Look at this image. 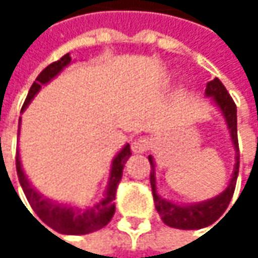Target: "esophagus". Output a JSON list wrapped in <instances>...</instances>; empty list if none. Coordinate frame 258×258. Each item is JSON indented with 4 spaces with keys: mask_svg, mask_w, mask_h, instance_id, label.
Instances as JSON below:
<instances>
[{
    "mask_svg": "<svg viewBox=\"0 0 258 258\" xmlns=\"http://www.w3.org/2000/svg\"><path fill=\"white\" fill-rule=\"evenodd\" d=\"M149 145H151V142H149L148 137H139L131 143V149L136 154H143V152H146L149 149Z\"/></svg>",
    "mask_w": 258,
    "mask_h": 258,
    "instance_id": "34e87169",
    "label": "esophagus"
}]
</instances>
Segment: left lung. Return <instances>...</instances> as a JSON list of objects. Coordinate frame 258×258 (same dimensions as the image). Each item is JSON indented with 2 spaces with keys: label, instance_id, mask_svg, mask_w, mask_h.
Returning a JSON list of instances; mask_svg holds the SVG:
<instances>
[{
  "label": "left lung",
  "instance_id": "1",
  "mask_svg": "<svg viewBox=\"0 0 258 258\" xmlns=\"http://www.w3.org/2000/svg\"><path fill=\"white\" fill-rule=\"evenodd\" d=\"M206 95L212 97V100L217 103V106L221 109L227 127L230 130L232 142L236 149V164L233 170V176L230 179L229 186L217 197L197 203V205H188V206H179L172 202L164 200L163 197L158 196L157 192V182H155V164L154 158L149 155V163H151V186H152V196H154V203L155 209L158 211L161 220L164 224L173 229L180 230H196V229H203L211 224H214L227 209L230 200L234 192L236 179L239 173V143H237V116H236V104L227 92L226 86L221 83V80L215 78L206 85Z\"/></svg>",
  "mask_w": 258,
  "mask_h": 258
}]
</instances>
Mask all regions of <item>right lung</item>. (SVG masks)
<instances>
[{
	"label": "right lung",
	"mask_w": 258,
	"mask_h": 258,
	"mask_svg": "<svg viewBox=\"0 0 258 258\" xmlns=\"http://www.w3.org/2000/svg\"><path fill=\"white\" fill-rule=\"evenodd\" d=\"M70 62H72V56H70V53H67L61 59H58V61L52 62L50 66H47L37 76L35 82L32 83V86H31V89H29V92L26 95L25 103L22 106V112L25 110L26 106L29 104V101L35 97V94L40 91L41 85H46L47 82H50L64 67H67ZM18 136H19V131H18ZM130 155H131V149H130V145L127 143L122 148V151L115 157V160L112 163L110 178H109L107 189L104 192V199L100 203H97L94 208L86 209V211H80V209H76V208L59 205L56 202H52V200L43 197L38 191H35V188L31 186V183L28 182L25 173L22 170L19 152L16 154V170H18V178H19L21 186H22V189L25 192L28 203L31 205L32 211L37 214V217L41 220L43 224H46L49 229H52V230H55V232L58 233H62V234H86V233L95 232V230L103 229L112 220V217L115 214V203H113V200H115L116 188H118V183H119V180L122 178L124 164L127 163Z\"/></svg>",
	"instance_id": "add662e5"
}]
</instances>
